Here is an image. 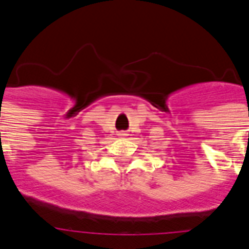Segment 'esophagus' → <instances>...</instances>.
Listing matches in <instances>:
<instances>
[{
    "label": "esophagus",
    "mask_w": 249,
    "mask_h": 249,
    "mask_svg": "<svg viewBox=\"0 0 249 249\" xmlns=\"http://www.w3.org/2000/svg\"><path fill=\"white\" fill-rule=\"evenodd\" d=\"M118 135H119V136H121V138H123V136H126L127 134H126V132H119Z\"/></svg>",
    "instance_id": "esophagus-1"
}]
</instances>
